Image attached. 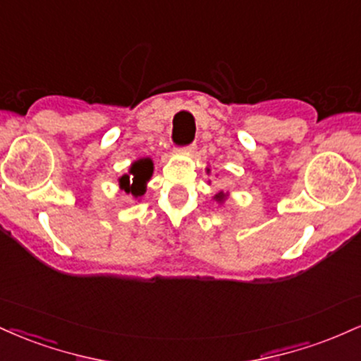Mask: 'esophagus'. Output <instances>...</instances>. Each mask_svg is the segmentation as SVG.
<instances>
[{
  "label": "esophagus",
  "mask_w": 361,
  "mask_h": 361,
  "mask_svg": "<svg viewBox=\"0 0 361 361\" xmlns=\"http://www.w3.org/2000/svg\"><path fill=\"white\" fill-rule=\"evenodd\" d=\"M183 149H185V151H186V152H193V151H195V149H197V144H195V142H192V144H188V146H185Z\"/></svg>",
  "instance_id": "esophagus-1"
}]
</instances>
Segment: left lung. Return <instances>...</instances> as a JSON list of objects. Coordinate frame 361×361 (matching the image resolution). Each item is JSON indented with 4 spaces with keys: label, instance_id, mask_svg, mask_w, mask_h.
I'll return each mask as SVG.
<instances>
[{
    "label": "left lung",
    "instance_id": "left-lung-1",
    "mask_svg": "<svg viewBox=\"0 0 361 361\" xmlns=\"http://www.w3.org/2000/svg\"><path fill=\"white\" fill-rule=\"evenodd\" d=\"M215 200H217V202H224V200H226V195H224V193L215 195Z\"/></svg>",
    "mask_w": 361,
    "mask_h": 361
}]
</instances>
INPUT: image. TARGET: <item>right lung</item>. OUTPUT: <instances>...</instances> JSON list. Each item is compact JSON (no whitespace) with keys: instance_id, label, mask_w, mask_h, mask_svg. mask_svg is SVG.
I'll list each match as a JSON object with an SVG mask.
<instances>
[{"instance_id":"1","label":"right lung","mask_w":361,"mask_h":361,"mask_svg":"<svg viewBox=\"0 0 361 361\" xmlns=\"http://www.w3.org/2000/svg\"><path fill=\"white\" fill-rule=\"evenodd\" d=\"M152 175V161L151 159H139L130 166V175H123L120 178V186L130 193L134 198L142 197L146 193V181ZM133 183H130V180Z\"/></svg>"}]
</instances>
